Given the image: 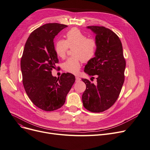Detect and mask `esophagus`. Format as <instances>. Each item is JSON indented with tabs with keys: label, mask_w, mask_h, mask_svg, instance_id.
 Here are the masks:
<instances>
[{
	"label": "esophagus",
	"mask_w": 150,
	"mask_h": 150,
	"mask_svg": "<svg viewBox=\"0 0 150 150\" xmlns=\"http://www.w3.org/2000/svg\"><path fill=\"white\" fill-rule=\"evenodd\" d=\"M75 79H76V82H79L81 80V79H80V78H79V76H76Z\"/></svg>",
	"instance_id": "34e87169"
}]
</instances>
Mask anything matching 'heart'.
<instances>
[{
  "mask_svg": "<svg viewBox=\"0 0 150 150\" xmlns=\"http://www.w3.org/2000/svg\"><path fill=\"white\" fill-rule=\"evenodd\" d=\"M66 40L59 39L54 44V51L58 57L64 58L69 48H73V56L69 58L63 64V69L67 72L77 74L81 67V59L88 62L94 57L97 43L94 38L87 36L77 28H72L66 34Z\"/></svg>",
  "mask_w": 150,
  "mask_h": 150,
  "instance_id": "b5f03b06",
  "label": "heart"
}]
</instances>
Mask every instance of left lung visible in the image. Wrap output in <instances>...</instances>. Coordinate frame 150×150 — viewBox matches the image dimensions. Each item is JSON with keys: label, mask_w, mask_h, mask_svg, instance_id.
<instances>
[{"label": "left lung", "mask_w": 150, "mask_h": 150, "mask_svg": "<svg viewBox=\"0 0 150 150\" xmlns=\"http://www.w3.org/2000/svg\"><path fill=\"white\" fill-rule=\"evenodd\" d=\"M88 29L96 34L97 52L84 67V72L96 76L94 84L81 79L86 89L82 95L84 107L94 113L102 112L111 107L120 94L125 81L126 61L122 43L115 32L103 26L89 25ZM91 79V81H93Z\"/></svg>", "instance_id": "left-lung-1"}]
</instances>
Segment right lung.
Listing matches in <instances>:
<instances>
[{"label": "right lung", "instance_id": "right-lung-1", "mask_svg": "<svg viewBox=\"0 0 150 150\" xmlns=\"http://www.w3.org/2000/svg\"><path fill=\"white\" fill-rule=\"evenodd\" d=\"M67 27L59 23L44 24L32 32L24 46L21 59L23 86L32 103L45 111L61 108L75 81L70 73L58 78L51 74L59 61L54 38Z\"/></svg>", "mask_w": 150, "mask_h": 150}]
</instances>
